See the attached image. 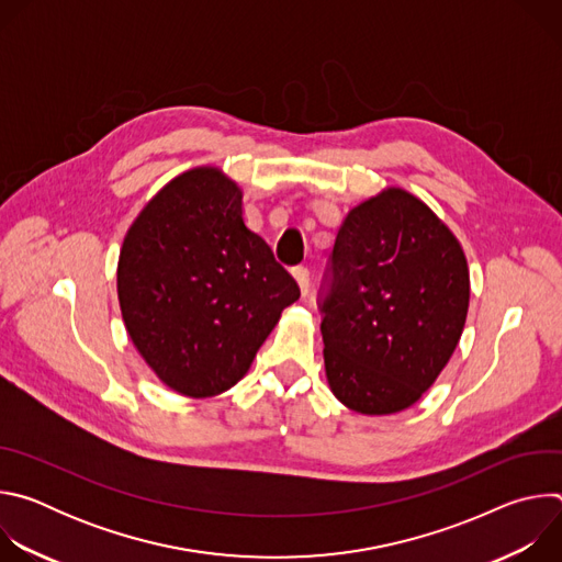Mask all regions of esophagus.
Listing matches in <instances>:
<instances>
[{
    "label": "esophagus",
    "mask_w": 562,
    "mask_h": 562,
    "mask_svg": "<svg viewBox=\"0 0 562 562\" xmlns=\"http://www.w3.org/2000/svg\"><path fill=\"white\" fill-rule=\"evenodd\" d=\"M293 278H295V282H297V286H300L302 295H306V293H308V289H311L308 269H306V267H295V269H293Z\"/></svg>",
    "instance_id": "34e87169"
}]
</instances>
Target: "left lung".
Masks as SVG:
<instances>
[{
    "mask_svg": "<svg viewBox=\"0 0 562 562\" xmlns=\"http://www.w3.org/2000/svg\"><path fill=\"white\" fill-rule=\"evenodd\" d=\"M319 325L331 393L364 416L416 405L453 356L469 267L453 231L414 193L386 187L340 224Z\"/></svg>",
    "mask_w": 562,
    "mask_h": 562,
    "instance_id": "1",
    "label": "left lung"
}]
</instances>
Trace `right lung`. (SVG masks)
<instances>
[{
    "mask_svg": "<svg viewBox=\"0 0 562 562\" xmlns=\"http://www.w3.org/2000/svg\"><path fill=\"white\" fill-rule=\"evenodd\" d=\"M297 297L295 280L247 226L243 189L220 167L176 176L124 235L117 300L126 334L180 395L213 397L243 380Z\"/></svg>",
    "mask_w": 562,
    "mask_h": 562,
    "instance_id": "right-lung-1",
    "label": "right lung"
}]
</instances>
